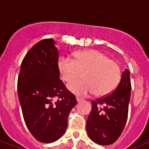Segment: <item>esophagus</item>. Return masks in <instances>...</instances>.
Segmentation results:
<instances>
[{"instance_id":"obj_1","label":"esophagus","mask_w":149,"mask_h":149,"mask_svg":"<svg viewBox=\"0 0 149 149\" xmlns=\"http://www.w3.org/2000/svg\"><path fill=\"white\" fill-rule=\"evenodd\" d=\"M82 98H79V97H77V102H79V101H81L82 100Z\"/></svg>"}]
</instances>
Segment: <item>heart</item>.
Listing matches in <instances>:
<instances>
[{
  "mask_svg": "<svg viewBox=\"0 0 149 149\" xmlns=\"http://www.w3.org/2000/svg\"><path fill=\"white\" fill-rule=\"evenodd\" d=\"M74 60L62 56L58 61V71L63 80L71 82L84 72L85 80L71 82L68 89L78 96L85 97L111 93L119 84L120 69L116 62L96 49L84 50L74 54Z\"/></svg>",
  "mask_w": 149,
  "mask_h": 149,
  "instance_id": "heart-1",
  "label": "heart"
}]
</instances>
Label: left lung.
Masks as SVG:
<instances>
[{"mask_svg": "<svg viewBox=\"0 0 149 149\" xmlns=\"http://www.w3.org/2000/svg\"><path fill=\"white\" fill-rule=\"evenodd\" d=\"M131 89L130 72L125 70L112 93L92 100L86 132L95 143L109 146L120 137L127 119Z\"/></svg>", "mask_w": 149, "mask_h": 149, "instance_id": "8db88e82", "label": "left lung"}]
</instances>
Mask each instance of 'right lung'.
Returning <instances> with one entry per match:
<instances>
[{
    "mask_svg": "<svg viewBox=\"0 0 149 149\" xmlns=\"http://www.w3.org/2000/svg\"><path fill=\"white\" fill-rule=\"evenodd\" d=\"M54 44L52 38L36 43L23 58L17 79L24 122L34 138L43 143L63 135L69 113L77 103L59 79L58 52Z\"/></svg>",
    "mask_w": 149,
    "mask_h": 149,
    "instance_id": "add662e5",
    "label": "right lung"
}]
</instances>
